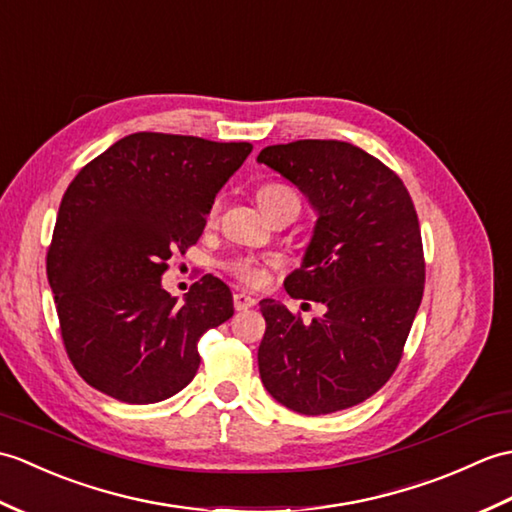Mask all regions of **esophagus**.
<instances>
[{
    "label": "esophagus",
    "mask_w": 512,
    "mask_h": 512,
    "mask_svg": "<svg viewBox=\"0 0 512 512\" xmlns=\"http://www.w3.org/2000/svg\"><path fill=\"white\" fill-rule=\"evenodd\" d=\"M254 304H256L254 295H247V293H243V291H236V293H234V309H236V311L252 309Z\"/></svg>",
    "instance_id": "obj_1"
}]
</instances>
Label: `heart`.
Masks as SVG:
<instances>
[{"instance_id": "heart-1", "label": "heart", "mask_w": 512, "mask_h": 512, "mask_svg": "<svg viewBox=\"0 0 512 512\" xmlns=\"http://www.w3.org/2000/svg\"><path fill=\"white\" fill-rule=\"evenodd\" d=\"M282 192H291V190L285 188V186H265V188H260V192H258V201L265 199V197H271V195H282ZM227 269H230L238 280L245 282V285H249V287L263 285L265 276H267L265 263H263V260L254 258V256H238V258L232 260L230 265H227Z\"/></svg>"}]
</instances>
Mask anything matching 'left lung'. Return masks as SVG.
I'll return each instance as SVG.
<instances>
[{
	"instance_id": "1",
	"label": "left lung",
	"mask_w": 512,
	"mask_h": 512,
	"mask_svg": "<svg viewBox=\"0 0 512 512\" xmlns=\"http://www.w3.org/2000/svg\"><path fill=\"white\" fill-rule=\"evenodd\" d=\"M256 162L289 179L317 214L285 289L295 300L324 304V315L304 322L285 304L260 300L267 322L260 379L298 414L346 410L392 377L423 300V241L412 197L399 175L348 142L274 144Z\"/></svg>"
}]
</instances>
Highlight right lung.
Wrapping results in <instances>:
<instances>
[{"instance_id": "right-lung-1", "label": "right lung", "mask_w": 512, "mask_h": 512, "mask_svg": "<svg viewBox=\"0 0 512 512\" xmlns=\"http://www.w3.org/2000/svg\"><path fill=\"white\" fill-rule=\"evenodd\" d=\"M252 149L133 133L67 186L48 282L67 355L92 388L146 405L195 379L199 337L234 315L232 291L208 274L179 304L162 274L170 256L199 241L214 197Z\"/></svg>"}]
</instances>
